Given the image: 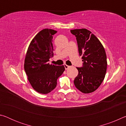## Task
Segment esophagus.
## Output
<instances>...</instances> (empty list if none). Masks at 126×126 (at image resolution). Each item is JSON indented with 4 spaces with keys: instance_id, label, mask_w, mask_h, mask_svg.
Returning a JSON list of instances; mask_svg holds the SVG:
<instances>
[{
    "instance_id": "1",
    "label": "esophagus",
    "mask_w": 126,
    "mask_h": 126,
    "mask_svg": "<svg viewBox=\"0 0 126 126\" xmlns=\"http://www.w3.org/2000/svg\"><path fill=\"white\" fill-rule=\"evenodd\" d=\"M64 68H65V69L66 70H67V69H68V68H69L70 67V66L67 65V64H64Z\"/></svg>"
}]
</instances>
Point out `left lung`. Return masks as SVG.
Here are the masks:
<instances>
[{"label": "left lung", "instance_id": "obj_1", "mask_svg": "<svg viewBox=\"0 0 126 126\" xmlns=\"http://www.w3.org/2000/svg\"><path fill=\"white\" fill-rule=\"evenodd\" d=\"M76 37L83 67H77L78 74L74 80L77 88L83 93L95 91L103 82L107 71L106 53L101 42L86 29L71 30Z\"/></svg>", "mask_w": 126, "mask_h": 126}]
</instances>
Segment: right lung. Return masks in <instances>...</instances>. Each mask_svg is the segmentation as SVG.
I'll list each match as a JSON object with an SVG mask.
<instances>
[{
    "instance_id": "1",
    "label": "right lung",
    "mask_w": 126,
    "mask_h": 126,
    "mask_svg": "<svg viewBox=\"0 0 126 126\" xmlns=\"http://www.w3.org/2000/svg\"><path fill=\"white\" fill-rule=\"evenodd\" d=\"M57 31L44 29L32 40L25 55L24 70L30 84L37 92L47 94L57 86V80L64 71V66L50 64L53 56V38Z\"/></svg>"
}]
</instances>
